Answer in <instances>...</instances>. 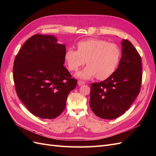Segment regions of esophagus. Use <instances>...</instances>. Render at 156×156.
I'll return each mask as SVG.
<instances>
[{"label":"esophagus","mask_w":156,"mask_h":156,"mask_svg":"<svg viewBox=\"0 0 156 156\" xmlns=\"http://www.w3.org/2000/svg\"><path fill=\"white\" fill-rule=\"evenodd\" d=\"M77 83H78L79 86H81V85H83V84H84V82L81 81H79Z\"/></svg>","instance_id":"34e87169"}]
</instances>
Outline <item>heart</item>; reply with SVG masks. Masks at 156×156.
<instances>
[{
    "instance_id": "heart-1",
    "label": "heart",
    "mask_w": 156,
    "mask_h": 156,
    "mask_svg": "<svg viewBox=\"0 0 156 156\" xmlns=\"http://www.w3.org/2000/svg\"><path fill=\"white\" fill-rule=\"evenodd\" d=\"M77 50L69 48L64 55L68 69L76 72L86 63L87 66L76 73V77L89 80L97 76L105 80L115 72L121 58V49L114 43L98 39L89 38L79 41Z\"/></svg>"
}]
</instances>
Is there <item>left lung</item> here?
I'll return each mask as SVG.
<instances>
[{
    "label": "left lung",
    "instance_id": "obj_1",
    "mask_svg": "<svg viewBox=\"0 0 156 156\" xmlns=\"http://www.w3.org/2000/svg\"><path fill=\"white\" fill-rule=\"evenodd\" d=\"M142 64L138 51L127 40L122 41L119 67L110 77L92 83L90 106L97 116L112 120L128 109L140 92Z\"/></svg>",
    "mask_w": 156,
    "mask_h": 156
}]
</instances>
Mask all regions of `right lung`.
<instances>
[{
  "mask_svg": "<svg viewBox=\"0 0 156 156\" xmlns=\"http://www.w3.org/2000/svg\"><path fill=\"white\" fill-rule=\"evenodd\" d=\"M66 46L52 35L35 34L16 56L13 77L19 98L32 114L43 119L58 116L77 81L64 66Z\"/></svg>",
  "mask_w": 156,
  "mask_h": 156,
  "instance_id": "right-lung-1",
  "label": "right lung"
}]
</instances>
